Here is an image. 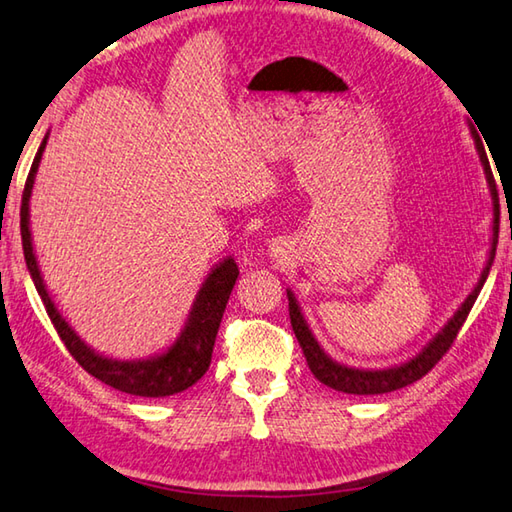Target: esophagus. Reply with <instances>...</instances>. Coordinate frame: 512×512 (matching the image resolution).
Instances as JSON below:
<instances>
[{"label":"esophagus","mask_w":512,"mask_h":512,"mask_svg":"<svg viewBox=\"0 0 512 512\" xmlns=\"http://www.w3.org/2000/svg\"><path fill=\"white\" fill-rule=\"evenodd\" d=\"M273 255H275V257H284V248H282V244H277V246L273 248Z\"/></svg>","instance_id":"34e87169"}]
</instances>
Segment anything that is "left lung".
<instances>
[{
  "mask_svg": "<svg viewBox=\"0 0 512 512\" xmlns=\"http://www.w3.org/2000/svg\"><path fill=\"white\" fill-rule=\"evenodd\" d=\"M472 140L476 146V153H479L481 167L485 173V183H488L490 189V198H492V237H490V250H488V259H485V266L481 271L479 282L474 284V289L470 291L461 307L454 311V316L447 320V323L438 329L436 334L431 336L427 345L420 352H415V357L406 359L397 366L391 368H379V370H368V368H352L345 366V363H339L336 359L329 357V354L323 350V345L318 343V339L311 332V327L305 318V311H302L300 302L296 298V293L287 289L289 296V316H291V325L293 332H296V339L302 348V354H305L309 370L314 372V377L334 391L341 393H350V395H381V393H391L397 391V388H404L418 381L422 375L436 366V363L443 359V354L452 348V343L456 339L458 329L463 327L467 314H470L472 305L479 298V293L483 289L485 280H488V273L492 268V262H495V253H497V237H499V196H497V185L495 178H492V169L488 162V155L483 151L481 137L476 135L474 128L470 126Z\"/></svg>",
  "mask_w": 512,
  "mask_h": 512,
  "instance_id": "1",
  "label": "left lung"
}]
</instances>
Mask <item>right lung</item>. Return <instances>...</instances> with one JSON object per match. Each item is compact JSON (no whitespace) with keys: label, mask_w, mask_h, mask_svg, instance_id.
Listing matches in <instances>:
<instances>
[{"label":"right lung","mask_w":512,"mask_h":512,"mask_svg":"<svg viewBox=\"0 0 512 512\" xmlns=\"http://www.w3.org/2000/svg\"><path fill=\"white\" fill-rule=\"evenodd\" d=\"M47 140L49 133L45 135V140H42L36 158H33L27 185H24L20 207V232L29 275L33 284H36L42 302H45V309L51 323L56 327L58 336L63 339L69 354H72L92 377L101 379L103 384L117 388L121 393L140 397H169L187 391V388L194 386L196 381L205 375L207 368H210L216 332H219L225 305H228L230 293L235 289V282L239 277V266L235 262V257H225L219 264H214L210 268V273L205 275L201 289H198L192 302V309H189V316L183 329H180L176 341H173L167 350L155 352L151 357L144 359H115L103 352H97L92 345L85 343L81 336L76 334V329L67 323V318L63 314H60L54 298L49 296L45 277L40 273L36 250H33L29 201Z\"/></svg>","instance_id":"right-lung-1"}]
</instances>
